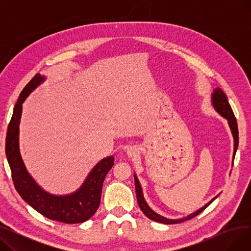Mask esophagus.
I'll return each instance as SVG.
<instances>
[{
  "instance_id": "obj_1",
  "label": "esophagus",
  "mask_w": 251,
  "mask_h": 251,
  "mask_svg": "<svg viewBox=\"0 0 251 251\" xmlns=\"http://www.w3.org/2000/svg\"><path fill=\"white\" fill-rule=\"evenodd\" d=\"M137 153H138V151H137L135 148H133V147H131V148H129V149L127 150V154H128V156H130V157L135 156Z\"/></svg>"
}]
</instances>
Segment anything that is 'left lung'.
<instances>
[{
	"label": "left lung",
	"mask_w": 251,
	"mask_h": 251,
	"mask_svg": "<svg viewBox=\"0 0 251 251\" xmlns=\"http://www.w3.org/2000/svg\"><path fill=\"white\" fill-rule=\"evenodd\" d=\"M212 102H213V105H214L215 110L221 116H223L224 118H226L227 120H228L229 126L231 128L232 134H233V137H234V152H233V161H234L235 153H236L237 149H238V143H239L238 125H237V120H236V118H235V115H234V113L232 111V108H231V105H230V103L228 101V99H227L226 95L224 94V91L221 88H216L214 90L213 95H212ZM134 181H135V190H136L137 202H138V205H139L140 209L142 210V213L146 215L149 219H151L152 221H155V222L162 223V224H178V223H182L184 221L190 220V219L196 217L197 215H200L201 212H203V210L218 197V195H217L209 202H207L204 206H202L199 210H196L195 213H192L191 215L187 216L186 218L177 219V220H171V219H167V218H165L163 216L157 215L156 213L153 212V210L148 205L146 201H144V197H143V194H142V189H141V186H140V183H139V181H138V179H137V177L135 175H134Z\"/></svg>",
	"instance_id": "1"
}]
</instances>
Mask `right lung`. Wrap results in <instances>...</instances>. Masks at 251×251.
Wrapping results in <instances>:
<instances>
[{"mask_svg":"<svg viewBox=\"0 0 251 251\" xmlns=\"http://www.w3.org/2000/svg\"><path fill=\"white\" fill-rule=\"evenodd\" d=\"M45 80L36 74L21 91L8 125L6 155L12 179L22 199L44 217L66 224L83 223L94 216L100 202L103 180L114 165V156L104 157L91 170L82 186L72 194L58 196L46 192L28 174L19 151V122L22 103L30 92Z\"/></svg>","mask_w":251,"mask_h":251,"instance_id":"obj_1","label":"right lung"}]
</instances>
